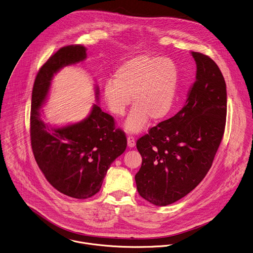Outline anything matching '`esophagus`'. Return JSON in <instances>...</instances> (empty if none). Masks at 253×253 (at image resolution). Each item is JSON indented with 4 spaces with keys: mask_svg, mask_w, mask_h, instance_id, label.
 <instances>
[{
    "mask_svg": "<svg viewBox=\"0 0 253 253\" xmlns=\"http://www.w3.org/2000/svg\"><path fill=\"white\" fill-rule=\"evenodd\" d=\"M127 144L130 148H134L135 145H136V142H135V138L133 136H128L127 137Z\"/></svg>",
    "mask_w": 253,
    "mask_h": 253,
    "instance_id": "34e87169",
    "label": "esophagus"
}]
</instances>
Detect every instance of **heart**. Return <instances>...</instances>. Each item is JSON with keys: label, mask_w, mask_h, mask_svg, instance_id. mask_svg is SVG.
Instances as JSON below:
<instances>
[{"label": "heart", "mask_w": 253, "mask_h": 253, "mask_svg": "<svg viewBox=\"0 0 253 253\" xmlns=\"http://www.w3.org/2000/svg\"><path fill=\"white\" fill-rule=\"evenodd\" d=\"M179 82V68L172 59L139 54L116 69L114 80L104 83L103 97L109 110L117 116H123L133 101L125 129L138 133L148 126L150 118L158 122L173 111Z\"/></svg>", "instance_id": "b5f03b06"}]
</instances>
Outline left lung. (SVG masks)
<instances>
[{"mask_svg":"<svg viewBox=\"0 0 253 253\" xmlns=\"http://www.w3.org/2000/svg\"><path fill=\"white\" fill-rule=\"evenodd\" d=\"M197 76L184 106L137 141L142 166L135 176L139 195L166 206L191 193L206 176L223 139L227 90L208 55L192 51Z\"/></svg>","mask_w":253,"mask_h":253,"instance_id":"1","label":"left lung"}]
</instances>
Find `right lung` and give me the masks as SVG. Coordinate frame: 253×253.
Instances as JSON below:
<instances>
[{
    "instance_id": "1",
    "label": "right lung",
    "mask_w": 253,
    "mask_h": 253,
    "mask_svg": "<svg viewBox=\"0 0 253 253\" xmlns=\"http://www.w3.org/2000/svg\"><path fill=\"white\" fill-rule=\"evenodd\" d=\"M86 51L82 45L62 47L41 66L33 85L30 113L31 147L39 168L55 190L79 200L89 199L101 190L110 164L127 147L125 133L98 104L86 119L65 127H50L41 119L40 107L53 74L84 60Z\"/></svg>"
}]
</instances>
